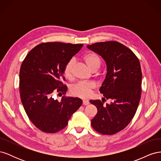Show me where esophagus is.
<instances>
[{
    "label": "esophagus",
    "mask_w": 161,
    "mask_h": 161,
    "mask_svg": "<svg viewBox=\"0 0 161 161\" xmlns=\"http://www.w3.org/2000/svg\"><path fill=\"white\" fill-rule=\"evenodd\" d=\"M82 104H83L84 105H87L89 104V101L88 100H83L82 101Z\"/></svg>",
    "instance_id": "obj_1"
}]
</instances>
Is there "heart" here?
I'll use <instances>...</instances> for the list:
<instances>
[{"label":"heart","instance_id":"b5f03b06","mask_svg":"<svg viewBox=\"0 0 161 161\" xmlns=\"http://www.w3.org/2000/svg\"><path fill=\"white\" fill-rule=\"evenodd\" d=\"M84 60L90 70L98 69L101 65V59L99 56L94 52H89L84 56ZM75 64V59H70L68 62L64 69V75L68 79H72L73 66ZM96 87V85L92 82H79L72 85L70 88L72 95L79 97L82 99H86L91 95L92 91Z\"/></svg>","mask_w":161,"mask_h":161}]
</instances>
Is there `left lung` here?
Masks as SVG:
<instances>
[{
  "label": "left lung",
  "instance_id": "1",
  "mask_svg": "<svg viewBox=\"0 0 161 161\" xmlns=\"http://www.w3.org/2000/svg\"><path fill=\"white\" fill-rule=\"evenodd\" d=\"M87 47L103 58L107 65L99 89L103 101H90L97 109L91 125L101 134H114L130 124L138 109L142 92L140 62L132 51L118 42H98ZM106 99L112 100L111 104H104Z\"/></svg>",
  "mask_w": 161,
  "mask_h": 161
}]
</instances>
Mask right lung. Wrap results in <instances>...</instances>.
I'll list each match as a JSON object with an SVG mask.
<instances>
[{
	"label": "right lung",
	"mask_w": 161,
	"mask_h": 161,
	"mask_svg": "<svg viewBox=\"0 0 161 161\" xmlns=\"http://www.w3.org/2000/svg\"><path fill=\"white\" fill-rule=\"evenodd\" d=\"M82 46L42 43L33 47L22 63L19 72L22 104L31 122L43 132L56 133L64 128L82 105L77 97L63 96L58 101L52 96L54 92L66 94L67 86L62 82L64 66Z\"/></svg>",
	"instance_id": "right-lung-1"
}]
</instances>
